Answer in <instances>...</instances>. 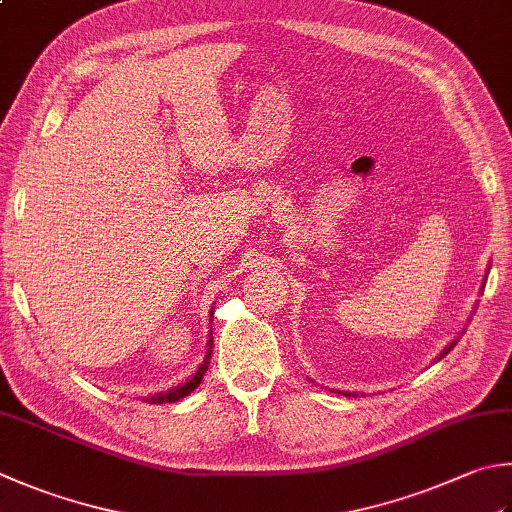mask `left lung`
Returning <instances> with one entry per match:
<instances>
[{
	"instance_id": "1",
	"label": "left lung",
	"mask_w": 512,
	"mask_h": 512,
	"mask_svg": "<svg viewBox=\"0 0 512 512\" xmlns=\"http://www.w3.org/2000/svg\"><path fill=\"white\" fill-rule=\"evenodd\" d=\"M488 272H490V265H488V269H486V276H484V283H481V289H484V285H486V278H488ZM466 332V327H464V330H461V334H464ZM457 345V339L455 341H452L450 345H446V347H443V350H441V354L437 356V361H441L443 359V356H446L450 350H452V347H455ZM341 394H345V397H356V392H343V390H339Z\"/></svg>"
}]
</instances>
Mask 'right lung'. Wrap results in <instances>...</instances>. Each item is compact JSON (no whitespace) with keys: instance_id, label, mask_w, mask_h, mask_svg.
<instances>
[{"instance_id":"1","label":"right lung","mask_w":512,"mask_h":512,"mask_svg":"<svg viewBox=\"0 0 512 512\" xmlns=\"http://www.w3.org/2000/svg\"><path fill=\"white\" fill-rule=\"evenodd\" d=\"M209 316H214V307H211V314H209ZM209 321H211V318H209ZM211 345H214V334H211V330H209V341H207L205 361H202V363L198 365V370H196L194 374H191L185 383L176 385V388H169L167 392H156V394H149V397H144V401H151V403H173V401H180V399H185L187 394L194 392V390L198 388V385H200L202 376H205V372H207V368H209V359H211Z\"/></svg>"}]
</instances>
